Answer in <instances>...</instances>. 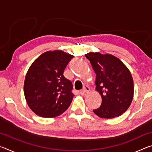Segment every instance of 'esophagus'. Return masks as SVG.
<instances>
[{"mask_svg": "<svg viewBox=\"0 0 152 152\" xmlns=\"http://www.w3.org/2000/svg\"><path fill=\"white\" fill-rule=\"evenodd\" d=\"M89 91H90V88H89V87L87 86H85L83 87V88H82L81 92H83V93H87V92H89Z\"/></svg>", "mask_w": 152, "mask_h": 152, "instance_id": "obj_1", "label": "esophagus"}]
</instances>
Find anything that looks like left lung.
Segmentation results:
<instances>
[{"label": "left lung", "instance_id": "left-lung-1", "mask_svg": "<svg viewBox=\"0 0 152 152\" xmlns=\"http://www.w3.org/2000/svg\"><path fill=\"white\" fill-rule=\"evenodd\" d=\"M96 73V89L102 97L98 116L112 119L121 115L132 103L134 88L132 74L119 59L110 54L91 52L85 55Z\"/></svg>", "mask_w": 152, "mask_h": 152}]
</instances>
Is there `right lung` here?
Segmentation results:
<instances>
[{"label": "right lung", "instance_id": "add662e5", "mask_svg": "<svg viewBox=\"0 0 152 152\" xmlns=\"http://www.w3.org/2000/svg\"><path fill=\"white\" fill-rule=\"evenodd\" d=\"M73 57L62 51H49L30 66L25 76L24 94L36 115L56 117L70 107L74 96L73 85L64 77V72Z\"/></svg>", "mask_w": 152, "mask_h": 152}]
</instances>
